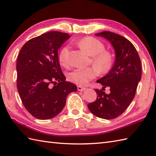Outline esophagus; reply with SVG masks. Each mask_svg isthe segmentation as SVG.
I'll return each mask as SVG.
<instances>
[{
  "label": "esophagus",
  "instance_id": "esophagus-1",
  "mask_svg": "<svg viewBox=\"0 0 156 156\" xmlns=\"http://www.w3.org/2000/svg\"><path fill=\"white\" fill-rule=\"evenodd\" d=\"M77 88H78V91H80V92L84 91V90H85V89H86V88H84V87L81 86H78L77 87Z\"/></svg>",
  "mask_w": 156,
  "mask_h": 156
}]
</instances>
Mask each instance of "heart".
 Instances as JSON below:
<instances>
[{"instance_id":"1","label":"heart","mask_w":156,"mask_h":156,"mask_svg":"<svg viewBox=\"0 0 156 156\" xmlns=\"http://www.w3.org/2000/svg\"><path fill=\"white\" fill-rule=\"evenodd\" d=\"M76 43L92 56V62L98 70L104 73L110 69L113 64L114 56L110 51L105 50V45L102 42L94 37H85ZM69 51L70 47L65 46L58 54L60 63L64 67L69 64ZM96 69L93 67L76 68L68 74V79L76 84L86 85L98 74Z\"/></svg>"}]
</instances>
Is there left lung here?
Masks as SVG:
<instances>
[{"label":"left lung","instance_id":"8db88e82","mask_svg":"<svg viewBox=\"0 0 156 156\" xmlns=\"http://www.w3.org/2000/svg\"><path fill=\"white\" fill-rule=\"evenodd\" d=\"M95 35L110 42L115 50V59L110 71L97 80L103 86L102 90H95L97 98L88 104V108L96 116L112 119L127 109L135 96L142 76L141 60L134 46L122 36L108 31ZM106 87L111 88L108 95L103 91Z\"/></svg>","mask_w":156,"mask_h":156}]
</instances>
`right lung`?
Segmentation results:
<instances>
[{
	"label": "right lung",
	"mask_w": 156,
	"mask_h": 156,
	"mask_svg": "<svg viewBox=\"0 0 156 156\" xmlns=\"http://www.w3.org/2000/svg\"><path fill=\"white\" fill-rule=\"evenodd\" d=\"M70 37L64 32H46L25 43L18 56V91L24 106L36 118L55 117L66 105L67 96L77 91L76 86L66 81L58 56Z\"/></svg>",
	"instance_id": "obj_1"
}]
</instances>
